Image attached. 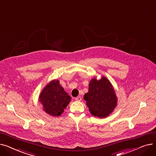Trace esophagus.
<instances>
[{
	"label": "esophagus",
	"mask_w": 156,
	"mask_h": 156,
	"mask_svg": "<svg viewBox=\"0 0 156 156\" xmlns=\"http://www.w3.org/2000/svg\"><path fill=\"white\" fill-rule=\"evenodd\" d=\"M75 100L77 101H81V97L80 96H78L75 98Z\"/></svg>",
	"instance_id": "34e87169"
}]
</instances>
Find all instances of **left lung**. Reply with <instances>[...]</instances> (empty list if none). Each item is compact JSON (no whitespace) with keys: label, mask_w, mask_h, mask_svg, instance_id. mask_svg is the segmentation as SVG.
Instances as JSON below:
<instances>
[{"label":"left lung","mask_w":156,"mask_h":156,"mask_svg":"<svg viewBox=\"0 0 156 156\" xmlns=\"http://www.w3.org/2000/svg\"><path fill=\"white\" fill-rule=\"evenodd\" d=\"M84 100L92 115L99 118L109 116L116 108L118 98L110 81L103 76L90 81L88 92L84 95Z\"/></svg>","instance_id":"1"}]
</instances>
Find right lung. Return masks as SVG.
Masks as SVG:
<instances>
[{
    "label": "right lung",
    "mask_w": 156,
    "mask_h": 156,
    "mask_svg": "<svg viewBox=\"0 0 156 156\" xmlns=\"http://www.w3.org/2000/svg\"><path fill=\"white\" fill-rule=\"evenodd\" d=\"M71 100L58 80H53L47 83L38 97L44 111L53 117L61 116Z\"/></svg>",
    "instance_id": "add662e5"
}]
</instances>
